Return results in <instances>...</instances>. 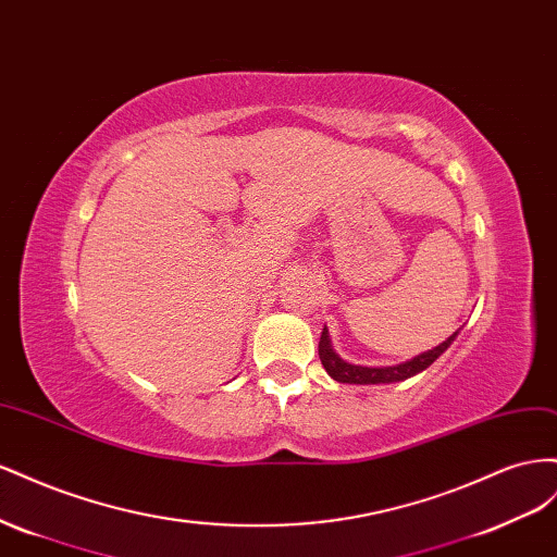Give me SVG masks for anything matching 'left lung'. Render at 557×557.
<instances>
[{
    "label": "left lung",
    "mask_w": 557,
    "mask_h": 557,
    "mask_svg": "<svg viewBox=\"0 0 557 557\" xmlns=\"http://www.w3.org/2000/svg\"><path fill=\"white\" fill-rule=\"evenodd\" d=\"M457 333H459V329L453 333L450 338L443 341L441 345L426 349V352L412 357V359H408L404 363H396V367H361V363H352V361L343 359L336 352V349H333L329 329L324 326L322 338H320V359H322V367L326 369V373L333 380H338V383H345V385H389V383H401V380H408V377L418 375L424 369L432 367V363L453 345V341L457 338Z\"/></svg>",
    "instance_id": "obj_1"
}]
</instances>
